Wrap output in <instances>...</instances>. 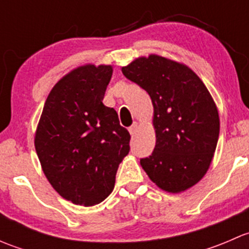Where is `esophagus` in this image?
Wrapping results in <instances>:
<instances>
[{
    "label": "esophagus",
    "mask_w": 249,
    "mask_h": 249,
    "mask_svg": "<svg viewBox=\"0 0 249 249\" xmlns=\"http://www.w3.org/2000/svg\"><path fill=\"white\" fill-rule=\"evenodd\" d=\"M136 130H137V123H134V124L129 127V132L131 135H134L135 132H136Z\"/></svg>",
    "instance_id": "34e87169"
}]
</instances>
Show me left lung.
Wrapping results in <instances>:
<instances>
[{"instance_id": "left-lung-1", "label": "left lung", "mask_w": 249, "mask_h": 249, "mask_svg": "<svg viewBox=\"0 0 249 249\" xmlns=\"http://www.w3.org/2000/svg\"><path fill=\"white\" fill-rule=\"evenodd\" d=\"M123 74L148 92L157 142L140 160L162 190L180 193L207 172L219 136V115L210 91L189 67L158 55L139 57Z\"/></svg>"}]
</instances>
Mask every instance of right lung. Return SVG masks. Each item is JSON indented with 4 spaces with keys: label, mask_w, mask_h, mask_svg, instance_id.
<instances>
[{
    "label": "right lung",
    "mask_w": 249,
    "mask_h": 249,
    "mask_svg": "<svg viewBox=\"0 0 249 249\" xmlns=\"http://www.w3.org/2000/svg\"><path fill=\"white\" fill-rule=\"evenodd\" d=\"M112 66L85 65L60 79L44 104L35 147L44 175L64 199L94 206L112 193L130 134L102 104Z\"/></svg>",
    "instance_id": "right-lung-1"
}]
</instances>
